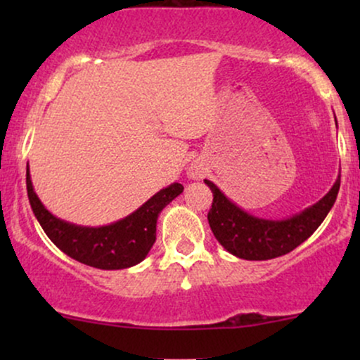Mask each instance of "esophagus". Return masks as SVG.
<instances>
[{"instance_id": "34e87169", "label": "esophagus", "mask_w": 360, "mask_h": 360, "mask_svg": "<svg viewBox=\"0 0 360 360\" xmlns=\"http://www.w3.org/2000/svg\"><path fill=\"white\" fill-rule=\"evenodd\" d=\"M189 176H191V177H193V179H196V177H198V172H196V171L189 172Z\"/></svg>"}]
</instances>
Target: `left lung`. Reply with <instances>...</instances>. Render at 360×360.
<instances>
[{"mask_svg":"<svg viewBox=\"0 0 360 360\" xmlns=\"http://www.w3.org/2000/svg\"><path fill=\"white\" fill-rule=\"evenodd\" d=\"M205 184L213 193L208 223L214 238L221 243L223 249L238 259L267 260L296 249L321 225L337 200L340 176L337 177L330 191L315 205L281 220L250 214L226 198L212 181L205 179Z\"/></svg>","mask_w":360,"mask_h":360,"instance_id":"obj_1","label":"left lung"}]
</instances>
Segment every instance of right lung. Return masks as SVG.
<instances>
[{
  "label": "right lung",
  "mask_w": 360,
  "mask_h": 360,
  "mask_svg": "<svg viewBox=\"0 0 360 360\" xmlns=\"http://www.w3.org/2000/svg\"><path fill=\"white\" fill-rule=\"evenodd\" d=\"M183 189V184L172 183L122 220L101 226H84L60 220L45 208L37 196L27 166L28 201L44 232L65 255L96 269H127L142 262L155 242L159 213Z\"/></svg>",
  "instance_id": "obj_1"
}]
</instances>
